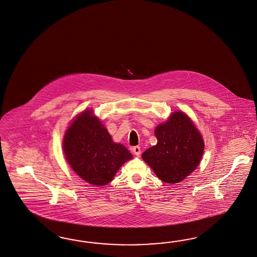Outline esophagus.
<instances>
[{
  "label": "esophagus",
  "instance_id": "obj_1",
  "mask_svg": "<svg viewBox=\"0 0 257 257\" xmlns=\"http://www.w3.org/2000/svg\"><path fill=\"white\" fill-rule=\"evenodd\" d=\"M132 151L134 153V155L139 157L141 155V147L140 146H133L132 148Z\"/></svg>",
  "mask_w": 257,
  "mask_h": 257
}]
</instances>
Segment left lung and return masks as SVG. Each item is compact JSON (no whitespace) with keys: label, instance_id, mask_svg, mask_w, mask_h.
<instances>
[{"label":"left lung","instance_id":"left-lung-1","mask_svg":"<svg viewBox=\"0 0 257 257\" xmlns=\"http://www.w3.org/2000/svg\"><path fill=\"white\" fill-rule=\"evenodd\" d=\"M158 144L142 158L161 181L176 184L187 177L199 164L204 143L196 125L184 112H175L155 131Z\"/></svg>","mask_w":257,"mask_h":257}]
</instances>
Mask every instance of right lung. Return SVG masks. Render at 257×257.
<instances>
[{
	"instance_id": "1",
	"label": "right lung",
	"mask_w": 257,
	"mask_h": 257,
	"mask_svg": "<svg viewBox=\"0 0 257 257\" xmlns=\"http://www.w3.org/2000/svg\"><path fill=\"white\" fill-rule=\"evenodd\" d=\"M63 150L73 171L94 185L109 184L119 168L132 158L124 145L112 142L90 110L80 113L69 126Z\"/></svg>"
}]
</instances>
